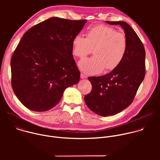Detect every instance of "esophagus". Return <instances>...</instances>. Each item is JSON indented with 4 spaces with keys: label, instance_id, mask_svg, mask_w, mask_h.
<instances>
[{
    "label": "esophagus",
    "instance_id": "1",
    "mask_svg": "<svg viewBox=\"0 0 160 160\" xmlns=\"http://www.w3.org/2000/svg\"><path fill=\"white\" fill-rule=\"evenodd\" d=\"M80 78L82 79H83V78H87V76L85 75H84L83 73H81L80 74Z\"/></svg>",
    "mask_w": 160,
    "mask_h": 160
}]
</instances>
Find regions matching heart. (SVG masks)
Listing matches in <instances>:
<instances>
[{"label":"heart","instance_id":"1","mask_svg":"<svg viewBox=\"0 0 160 160\" xmlns=\"http://www.w3.org/2000/svg\"><path fill=\"white\" fill-rule=\"evenodd\" d=\"M85 36L84 38L78 34L72 40V53L80 59L90 54L93 49V57L79 62L81 71L88 75H95L104 69L115 70L120 64L128 48L125 34L112 27L100 25L87 31Z\"/></svg>","mask_w":160,"mask_h":160}]
</instances>
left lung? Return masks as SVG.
I'll return each mask as SVG.
<instances>
[{"label":"left lung","mask_w":160,"mask_h":160,"mask_svg":"<svg viewBox=\"0 0 160 160\" xmlns=\"http://www.w3.org/2000/svg\"><path fill=\"white\" fill-rule=\"evenodd\" d=\"M106 22L122 27L128 48L123 60L115 70L103 76L88 78L92 90L85 96V102L91 111L102 117L115 115L131 104L146 70L144 45L132 28L122 21Z\"/></svg>","instance_id":"8db88e82"}]
</instances>
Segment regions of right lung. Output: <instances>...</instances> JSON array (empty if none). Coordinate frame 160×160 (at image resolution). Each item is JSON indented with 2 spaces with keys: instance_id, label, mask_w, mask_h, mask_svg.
<instances>
[{
  "instance_id": "right-lung-1",
  "label": "right lung",
  "mask_w": 160,
  "mask_h": 160,
  "mask_svg": "<svg viewBox=\"0 0 160 160\" xmlns=\"http://www.w3.org/2000/svg\"><path fill=\"white\" fill-rule=\"evenodd\" d=\"M86 22L52 17L25 33L12 56L11 68L12 90L26 108L49 110L67 87L79 82L72 40Z\"/></svg>"
}]
</instances>
